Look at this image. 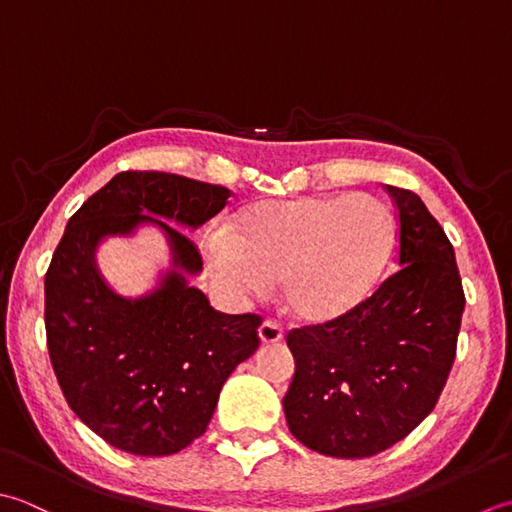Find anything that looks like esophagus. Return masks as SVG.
Segmentation results:
<instances>
[{
	"instance_id": "esophagus-1",
	"label": "esophagus",
	"mask_w": 512,
	"mask_h": 512,
	"mask_svg": "<svg viewBox=\"0 0 512 512\" xmlns=\"http://www.w3.org/2000/svg\"><path fill=\"white\" fill-rule=\"evenodd\" d=\"M258 338L263 344H274L278 340H283V329H280L278 322L274 320H265L258 329Z\"/></svg>"
}]
</instances>
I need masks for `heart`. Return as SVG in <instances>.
Masks as SVG:
<instances>
[{"label": "heart", "instance_id": "obj_1", "mask_svg": "<svg viewBox=\"0 0 512 512\" xmlns=\"http://www.w3.org/2000/svg\"><path fill=\"white\" fill-rule=\"evenodd\" d=\"M387 207L367 194L300 196L247 207L205 252L225 285L260 298L278 280L291 314L325 322L358 307L393 252Z\"/></svg>", "mask_w": 512, "mask_h": 512}]
</instances>
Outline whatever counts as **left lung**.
<instances>
[{"label": "left lung", "instance_id": "1", "mask_svg": "<svg viewBox=\"0 0 512 512\" xmlns=\"http://www.w3.org/2000/svg\"><path fill=\"white\" fill-rule=\"evenodd\" d=\"M387 192L398 207L400 269L349 314L287 336L296 360L283 398L289 431L342 460L387 451L433 411L464 311L444 229L417 194Z\"/></svg>", "mask_w": 512, "mask_h": 512}]
</instances>
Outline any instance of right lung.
Returning <instances> with one entry per match:
<instances>
[{
  "label": "right lung",
  "instance_id": "obj_1",
  "mask_svg": "<svg viewBox=\"0 0 512 512\" xmlns=\"http://www.w3.org/2000/svg\"><path fill=\"white\" fill-rule=\"evenodd\" d=\"M227 187L168 172H121L70 218L46 274L52 369L79 420L114 448L143 457L179 453L210 424L218 393L258 349L260 318L225 316L190 280L203 271L190 238L223 210ZM154 226L171 265L141 297L102 278L108 237Z\"/></svg>",
  "mask_w": 512,
  "mask_h": 512
}]
</instances>
